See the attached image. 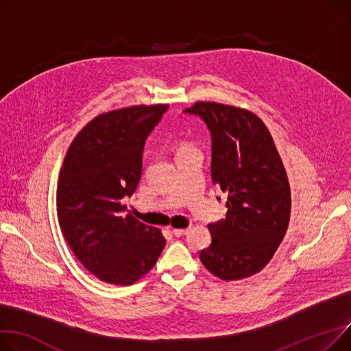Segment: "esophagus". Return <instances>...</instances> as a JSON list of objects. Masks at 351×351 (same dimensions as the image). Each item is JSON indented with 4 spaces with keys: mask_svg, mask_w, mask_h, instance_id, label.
<instances>
[{
    "mask_svg": "<svg viewBox=\"0 0 351 351\" xmlns=\"http://www.w3.org/2000/svg\"><path fill=\"white\" fill-rule=\"evenodd\" d=\"M189 231V228H173L172 230V232H173V236H176V237H180V236H184L186 232Z\"/></svg>",
    "mask_w": 351,
    "mask_h": 351,
    "instance_id": "1",
    "label": "esophagus"
}]
</instances>
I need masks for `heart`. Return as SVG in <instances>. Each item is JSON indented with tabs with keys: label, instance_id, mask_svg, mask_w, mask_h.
<instances>
[{
	"label": "heart",
	"instance_id": "obj_1",
	"mask_svg": "<svg viewBox=\"0 0 351 351\" xmlns=\"http://www.w3.org/2000/svg\"><path fill=\"white\" fill-rule=\"evenodd\" d=\"M189 148H193L191 144H186V143H183V144H179V147H178V149H176V152H180V151H184V149H189Z\"/></svg>",
	"mask_w": 351,
	"mask_h": 351
}]
</instances>
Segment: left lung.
Wrapping results in <instances>:
<instances>
[{
    "label": "left lung",
    "instance_id": "8db88e82",
    "mask_svg": "<svg viewBox=\"0 0 351 351\" xmlns=\"http://www.w3.org/2000/svg\"><path fill=\"white\" fill-rule=\"evenodd\" d=\"M186 114L200 117L212 135V180L228 195L226 219L208 224L212 243L202 264L224 281L260 272L284 240L291 188L265 124L254 112L199 101Z\"/></svg>",
    "mask_w": 351,
    "mask_h": 351
}]
</instances>
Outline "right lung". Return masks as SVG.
Wrapping results in <instances>:
<instances>
[{
    "instance_id": "right-lung-1",
    "label": "right lung",
    "mask_w": 351,
    "mask_h": 351,
    "mask_svg": "<svg viewBox=\"0 0 351 351\" xmlns=\"http://www.w3.org/2000/svg\"><path fill=\"white\" fill-rule=\"evenodd\" d=\"M167 104L97 115L73 139L59 173L58 219L69 247L100 281L132 285L167 244L159 228L125 215V196L141 180L148 135Z\"/></svg>"
}]
</instances>
